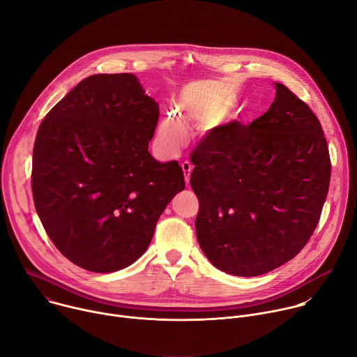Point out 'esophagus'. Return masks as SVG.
<instances>
[{"label": "esophagus", "mask_w": 357, "mask_h": 357, "mask_svg": "<svg viewBox=\"0 0 357 357\" xmlns=\"http://www.w3.org/2000/svg\"><path fill=\"white\" fill-rule=\"evenodd\" d=\"M181 167H182V171H183V175H185V181H186V183H189V179H190V174H192V164L190 162H188V161H183L182 164H181Z\"/></svg>", "instance_id": "esophagus-1"}]
</instances>
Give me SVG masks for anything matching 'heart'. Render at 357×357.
Wrapping results in <instances>:
<instances>
[{
    "mask_svg": "<svg viewBox=\"0 0 357 357\" xmlns=\"http://www.w3.org/2000/svg\"><path fill=\"white\" fill-rule=\"evenodd\" d=\"M160 137L172 145L179 144L183 139V127L182 123L175 116H165L160 126Z\"/></svg>",
    "mask_w": 357,
    "mask_h": 357,
    "instance_id": "1",
    "label": "heart"
}]
</instances>
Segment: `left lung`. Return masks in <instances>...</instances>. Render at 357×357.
I'll list each match as a JSON object with an SVG mask.
<instances>
[{"label":"left lung","instance_id":"1","mask_svg":"<svg viewBox=\"0 0 357 357\" xmlns=\"http://www.w3.org/2000/svg\"><path fill=\"white\" fill-rule=\"evenodd\" d=\"M275 87L263 116L212 128L190 155L199 245L233 275H261L292 260L315 231L329 189L318 117L287 86Z\"/></svg>","mask_w":357,"mask_h":357}]
</instances>
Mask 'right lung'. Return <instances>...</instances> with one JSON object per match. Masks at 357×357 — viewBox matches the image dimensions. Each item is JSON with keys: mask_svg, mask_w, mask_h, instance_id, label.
Wrapping results in <instances>:
<instances>
[{"mask_svg": "<svg viewBox=\"0 0 357 357\" xmlns=\"http://www.w3.org/2000/svg\"><path fill=\"white\" fill-rule=\"evenodd\" d=\"M160 106L131 73L82 80L42 120L32 155L35 209L55 247L93 273L123 270L148 248L185 189L176 161L148 152Z\"/></svg>", "mask_w": 357, "mask_h": 357, "instance_id": "1", "label": "right lung"}]
</instances>
